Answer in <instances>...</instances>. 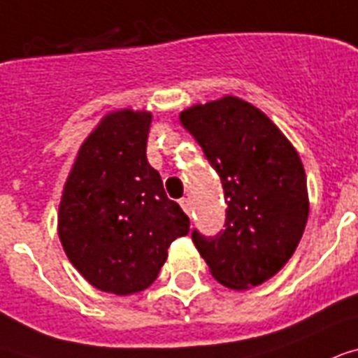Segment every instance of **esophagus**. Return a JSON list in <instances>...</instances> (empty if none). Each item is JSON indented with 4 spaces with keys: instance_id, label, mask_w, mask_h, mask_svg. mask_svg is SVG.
I'll return each mask as SVG.
<instances>
[{
    "instance_id": "esophagus-1",
    "label": "esophagus",
    "mask_w": 358,
    "mask_h": 358,
    "mask_svg": "<svg viewBox=\"0 0 358 358\" xmlns=\"http://www.w3.org/2000/svg\"><path fill=\"white\" fill-rule=\"evenodd\" d=\"M179 203H181L182 210H185L187 215H190V210H192V203H190V199H188V198H182L181 201H179Z\"/></svg>"
}]
</instances>
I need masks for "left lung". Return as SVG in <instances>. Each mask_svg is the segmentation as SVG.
<instances>
[{
	"label": "left lung",
	"instance_id": "left-lung-1",
	"mask_svg": "<svg viewBox=\"0 0 358 358\" xmlns=\"http://www.w3.org/2000/svg\"><path fill=\"white\" fill-rule=\"evenodd\" d=\"M179 119L220 176L228 203L224 229L215 237L194 229V245L226 287L263 284L293 256L308 220L301 157L262 110L237 96L187 108Z\"/></svg>",
	"mask_w": 358,
	"mask_h": 358
}]
</instances>
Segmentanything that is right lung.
Segmentation results:
<instances>
[{"instance_id": "add662e5", "label": "right lung", "mask_w": 358, "mask_h": 358, "mask_svg": "<svg viewBox=\"0 0 358 358\" xmlns=\"http://www.w3.org/2000/svg\"><path fill=\"white\" fill-rule=\"evenodd\" d=\"M151 113H108L66 177L57 234L66 257L96 289L132 295L153 284L177 237L190 231L148 162Z\"/></svg>"}]
</instances>
